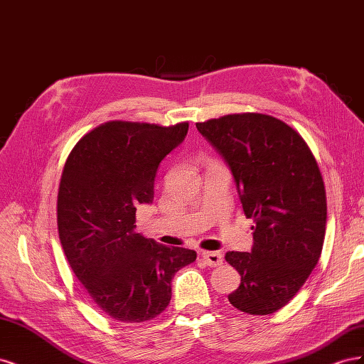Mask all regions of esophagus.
<instances>
[{"label": "esophagus", "instance_id": "34e87169", "mask_svg": "<svg viewBox=\"0 0 364 364\" xmlns=\"http://www.w3.org/2000/svg\"><path fill=\"white\" fill-rule=\"evenodd\" d=\"M202 258L206 266L217 267L223 262V255L220 252H202Z\"/></svg>", "mask_w": 364, "mask_h": 364}]
</instances>
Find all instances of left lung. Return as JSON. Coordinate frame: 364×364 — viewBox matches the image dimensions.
<instances>
[{"label": "left lung", "instance_id": "obj_1", "mask_svg": "<svg viewBox=\"0 0 364 364\" xmlns=\"http://www.w3.org/2000/svg\"><path fill=\"white\" fill-rule=\"evenodd\" d=\"M197 130L232 171L241 205L253 220L250 252H228L241 277L228 296L237 310L266 316L287 305L321 258L326 193L310 147L272 115L232 114Z\"/></svg>", "mask_w": 364, "mask_h": 364}]
</instances>
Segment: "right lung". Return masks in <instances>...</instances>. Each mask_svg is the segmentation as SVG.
<instances>
[{
    "mask_svg": "<svg viewBox=\"0 0 364 364\" xmlns=\"http://www.w3.org/2000/svg\"><path fill=\"white\" fill-rule=\"evenodd\" d=\"M188 123L162 127L109 121L71 150L58 193L60 245L74 274L102 313L141 323L168 306L174 273L197 253L135 232L136 206L151 203L161 161Z\"/></svg>",
    "mask_w": 364,
    "mask_h": 364,
    "instance_id": "right-lung-1",
    "label": "right lung"
}]
</instances>
